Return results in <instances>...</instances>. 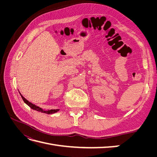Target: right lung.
<instances>
[{
  "label": "right lung",
  "instance_id": "1",
  "mask_svg": "<svg viewBox=\"0 0 157 157\" xmlns=\"http://www.w3.org/2000/svg\"><path fill=\"white\" fill-rule=\"evenodd\" d=\"M20 95H21V98L23 99V101H24V103H26L27 105L29 106V107H30L32 109H33V110H36L37 111H39V112L43 113H46V114H53V113H55L59 111V109H50V110H44V109H42V108H40L39 107H38V106L35 105V104H33V103H31L30 101L27 100V99L24 97H23L21 94H20Z\"/></svg>",
  "mask_w": 157,
  "mask_h": 157
}]
</instances>
